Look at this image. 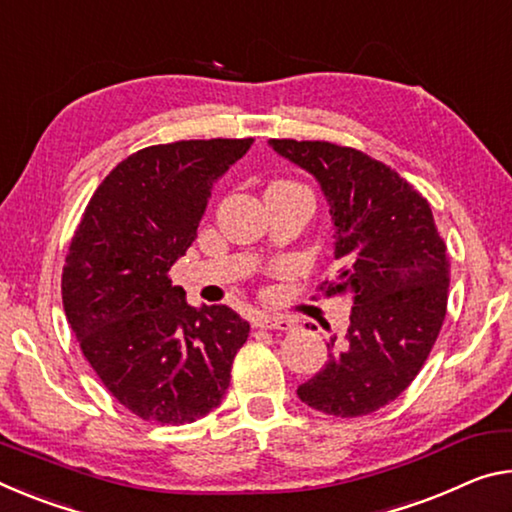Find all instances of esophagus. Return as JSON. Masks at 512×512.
Returning <instances> with one entry per match:
<instances>
[{
	"mask_svg": "<svg viewBox=\"0 0 512 512\" xmlns=\"http://www.w3.org/2000/svg\"><path fill=\"white\" fill-rule=\"evenodd\" d=\"M255 323L264 330H291L294 328V321L289 316H278V314H257Z\"/></svg>",
	"mask_w": 512,
	"mask_h": 512,
	"instance_id": "34e87169",
	"label": "esophagus"
}]
</instances>
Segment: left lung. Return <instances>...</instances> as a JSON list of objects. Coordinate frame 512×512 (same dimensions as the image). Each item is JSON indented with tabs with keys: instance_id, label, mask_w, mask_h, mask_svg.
<instances>
[{
	"instance_id": "obj_1",
	"label": "left lung",
	"mask_w": 512,
	"mask_h": 512,
	"mask_svg": "<svg viewBox=\"0 0 512 512\" xmlns=\"http://www.w3.org/2000/svg\"><path fill=\"white\" fill-rule=\"evenodd\" d=\"M269 145L319 182L342 264L321 291L353 303L344 335H330V360L296 389L298 399L326 415H369L415 380L440 335L449 259L431 205L360 150L294 139Z\"/></svg>"
}]
</instances>
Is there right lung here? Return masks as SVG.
Listing matches in <instances>:
<instances>
[{
    "label": "right lung",
    "mask_w": 512,
    "mask_h": 512,
    "mask_svg": "<svg viewBox=\"0 0 512 512\" xmlns=\"http://www.w3.org/2000/svg\"><path fill=\"white\" fill-rule=\"evenodd\" d=\"M253 139L150 145L104 177L70 243L63 310L104 387L136 417L191 424L218 408L250 326L186 303L168 271L198 237L214 182Z\"/></svg>",
    "instance_id": "obj_1"
}]
</instances>
